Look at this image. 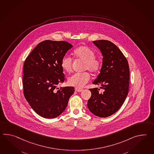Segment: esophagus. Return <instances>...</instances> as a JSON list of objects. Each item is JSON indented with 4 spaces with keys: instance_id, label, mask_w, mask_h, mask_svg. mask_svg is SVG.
<instances>
[{
    "instance_id": "obj_1",
    "label": "esophagus",
    "mask_w": 154,
    "mask_h": 154,
    "mask_svg": "<svg viewBox=\"0 0 154 154\" xmlns=\"http://www.w3.org/2000/svg\"><path fill=\"white\" fill-rule=\"evenodd\" d=\"M75 91L78 92H81L83 91V89H81V88H75Z\"/></svg>"
}]
</instances>
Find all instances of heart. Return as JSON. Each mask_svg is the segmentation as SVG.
Wrapping results in <instances>:
<instances>
[{
	"label": "heart",
	"mask_w": 154,
	"mask_h": 154,
	"mask_svg": "<svg viewBox=\"0 0 154 154\" xmlns=\"http://www.w3.org/2000/svg\"><path fill=\"white\" fill-rule=\"evenodd\" d=\"M73 55L75 58L85 61L83 69H88L91 72L99 71L102 62L99 58H97L95 52L91 48L87 46H82L75 48L73 51ZM73 59L68 56H65L62 58L61 66L62 69L66 72H70L72 70ZM91 79L88 72L76 73L71 75L68 79V83L70 85L76 88H82L89 82Z\"/></svg>",
	"instance_id": "b5f03b06"
}]
</instances>
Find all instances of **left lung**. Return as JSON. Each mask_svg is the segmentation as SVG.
<instances>
[{
  "instance_id": "obj_1",
  "label": "left lung",
  "mask_w": 154,
  "mask_h": 154,
  "mask_svg": "<svg viewBox=\"0 0 154 154\" xmlns=\"http://www.w3.org/2000/svg\"><path fill=\"white\" fill-rule=\"evenodd\" d=\"M102 52L100 72L93 84L100 85L89 91L92 96L87 106L95 116L106 118L116 112L127 98L129 85V67L127 58L113 42L105 40L93 41Z\"/></svg>"
}]
</instances>
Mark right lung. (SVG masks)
<instances>
[{"instance_id": "1", "label": "right lung", "mask_w": 154, "mask_h": 154, "mask_svg": "<svg viewBox=\"0 0 154 154\" xmlns=\"http://www.w3.org/2000/svg\"><path fill=\"white\" fill-rule=\"evenodd\" d=\"M72 46L66 41L45 40L24 62V97L32 109L45 118H54L63 113L75 92L73 87L57 90V85L65 79L62 58Z\"/></svg>"}]
</instances>
